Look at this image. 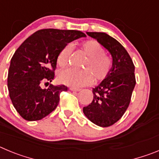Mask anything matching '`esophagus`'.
<instances>
[{
	"label": "esophagus",
	"mask_w": 159,
	"mask_h": 159,
	"mask_svg": "<svg viewBox=\"0 0 159 159\" xmlns=\"http://www.w3.org/2000/svg\"><path fill=\"white\" fill-rule=\"evenodd\" d=\"M70 90L72 91H80V88H75V87H70Z\"/></svg>",
	"instance_id": "obj_1"
}]
</instances>
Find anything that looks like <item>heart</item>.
<instances>
[{"label": "heart", "instance_id": "b5f03b06", "mask_svg": "<svg viewBox=\"0 0 159 159\" xmlns=\"http://www.w3.org/2000/svg\"><path fill=\"white\" fill-rule=\"evenodd\" d=\"M80 47L87 55V61L83 71L68 68L61 71L58 80L61 84L73 87H80L92 84L94 79L102 81L108 76L113 67V59L105 53V49L98 41L90 39L80 44ZM72 46L67 45L62 48L57 57V63L60 67L68 65Z\"/></svg>", "mask_w": 159, "mask_h": 159}]
</instances>
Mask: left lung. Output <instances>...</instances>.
Masks as SVG:
<instances>
[{"mask_svg":"<svg viewBox=\"0 0 159 159\" xmlns=\"http://www.w3.org/2000/svg\"><path fill=\"white\" fill-rule=\"evenodd\" d=\"M87 34L108 49L113 67L108 76L93 88V101L83 111L94 124L109 127L118 121L129 107L136 85L135 65L127 50L113 37L103 32Z\"/></svg>","mask_w":159,"mask_h":159,"instance_id":"obj_1","label":"left lung"}]
</instances>
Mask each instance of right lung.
<instances>
[{"label":"right lung","mask_w":159,"mask_h":159,"mask_svg":"<svg viewBox=\"0 0 159 159\" xmlns=\"http://www.w3.org/2000/svg\"><path fill=\"white\" fill-rule=\"evenodd\" d=\"M86 34L80 30L42 29L27 38L11 59L8 88L13 106L23 119L39 120L52 113L60 101V94L68 91L65 85L43 84L52 82L57 57L68 43Z\"/></svg>","instance_id":"obj_1"}]
</instances>
